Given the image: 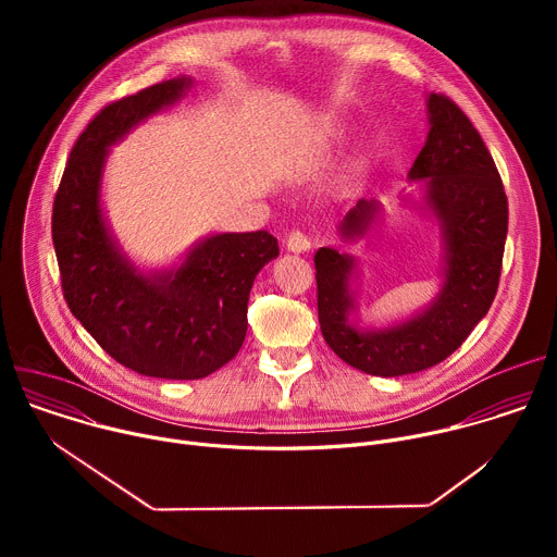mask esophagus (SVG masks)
Masks as SVG:
<instances>
[{
	"label": "esophagus",
	"mask_w": 557,
	"mask_h": 557,
	"mask_svg": "<svg viewBox=\"0 0 557 557\" xmlns=\"http://www.w3.org/2000/svg\"><path fill=\"white\" fill-rule=\"evenodd\" d=\"M310 247H312V243H310V237L304 231H290L286 235V249L288 251L306 253V251H310Z\"/></svg>",
	"instance_id": "34e87169"
}]
</instances>
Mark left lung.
Masks as SVG:
<instances>
[{
    "instance_id": "obj_1",
    "label": "left lung",
    "mask_w": 557,
    "mask_h": 557,
    "mask_svg": "<svg viewBox=\"0 0 557 557\" xmlns=\"http://www.w3.org/2000/svg\"><path fill=\"white\" fill-rule=\"evenodd\" d=\"M428 112L430 134L408 176L428 181L425 202L443 226L445 282L436 301L406 324L357 331L348 324L355 260L329 247L314 253L322 335L339 359L374 376L412 374L447 359L487 314L500 282L509 207L494 158L449 97L430 95ZM374 213V202L359 200L342 235H363Z\"/></svg>"
}]
</instances>
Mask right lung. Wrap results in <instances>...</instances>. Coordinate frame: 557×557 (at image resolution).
I'll use <instances>...</instances> for the list:
<instances>
[{
  "mask_svg": "<svg viewBox=\"0 0 557 557\" xmlns=\"http://www.w3.org/2000/svg\"><path fill=\"white\" fill-rule=\"evenodd\" d=\"M189 84L172 78L106 106L76 138L52 205V243L72 314L121 366L176 381L202 379L237 355L253 280L280 256L269 231L220 233L181 269L147 277L108 235L99 205L108 147Z\"/></svg>",
  "mask_w": 557,
  "mask_h": 557,
  "instance_id": "add662e5",
  "label": "right lung"
}]
</instances>
